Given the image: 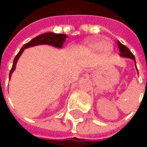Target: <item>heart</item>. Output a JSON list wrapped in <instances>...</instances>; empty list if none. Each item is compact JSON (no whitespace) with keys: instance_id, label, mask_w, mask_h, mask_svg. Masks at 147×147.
Masks as SVG:
<instances>
[{"instance_id":"b5f03b06","label":"heart","mask_w":147,"mask_h":147,"mask_svg":"<svg viewBox=\"0 0 147 147\" xmlns=\"http://www.w3.org/2000/svg\"><path fill=\"white\" fill-rule=\"evenodd\" d=\"M87 47L92 51L100 50L103 53H109L113 50V44L108 40H92L87 43Z\"/></svg>"}]
</instances>
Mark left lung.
<instances>
[{
  "mask_svg": "<svg viewBox=\"0 0 147 147\" xmlns=\"http://www.w3.org/2000/svg\"><path fill=\"white\" fill-rule=\"evenodd\" d=\"M118 47H119V55L122 56V57H124V58H129V59H133L135 63V66H136V69L138 70V68H137V65H136V59H135V57L133 55V53L130 51V50L127 48L126 46L123 45L119 41H118Z\"/></svg>",
  "mask_w": 147,
  "mask_h": 147,
  "instance_id": "1",
  "label": "left lung"
}]
</instances>
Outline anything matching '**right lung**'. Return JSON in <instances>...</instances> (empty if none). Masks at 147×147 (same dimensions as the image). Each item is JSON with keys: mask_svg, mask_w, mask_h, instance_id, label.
<instances>
[{"mask_svg": "<svg viewBox=\"0 0 147 147\" xmlns=\"http://www.w3.org/2000/svg\"><path fill=\"white\" fill-rule=\"evenodd\" d=\"M67 37H68V36L66 34H59V33H55V32H46V33H43V34H41L37 37H34L30 42L24 44L22 47V48L20 49V52L17 54V55L14 58L13 66H12L11 70L9 72V78L10 79L13 72L15 70L17 61L20 59V55H22V53L24 52V51L25 49L29 48L32 47H35V46H38V45H50V46L56 47V48H62Z\"/></svg>", "mask_w": 147, "mask_h": 147, "instance_id": "1", "label": "right lung"}]
</instances>
